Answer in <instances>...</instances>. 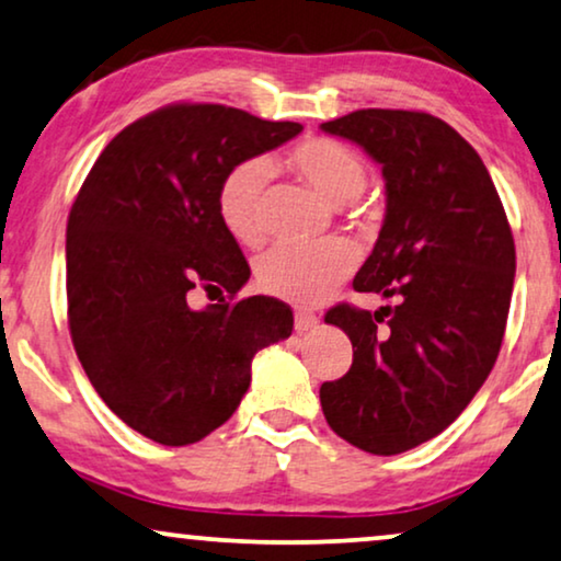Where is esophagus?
I'll return each instance as SVG.
<instances>
[{"label":"esophagus","instance_id":"34e87169","mask_svg":"<svg viewBox=\"0 0 561 561\" xmlns=\"http://www.w3.org/2000/svg\"><path fill=\"white\" fill-rule=\"evenodd\" d=\"M294 324H296V332H311V329L319 324V317H317V313H313V311L298 309Z\"/></svg>","mask_w":561,"mask_h":561}]
</instances>
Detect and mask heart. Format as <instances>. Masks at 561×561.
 I'll return each mask as SVG.
<instances>
[{
	"mask_svg": "<svg viewBox=\"0 0 561 561\" xmlns=\"http://www.w3.org/2000/svg\"><path fill=\"white\" fill-rule=\"evenodd\" d=\"M296 179L332 206H347L363 196L367 165L357 150L334 137H309L283 156ZM271 175L265 160L250 158L237 163L219 183L217 217L225 232L244 248L263 242L260 202ZM357 252L344 240L319 244H278L257 260V286L290 304H317L352 273Z\"/></svg>",
	"mask_w": 561,
	"mask_h": 561,
	"instance_id": "1",
	"label": "heart"
}]
</instances>
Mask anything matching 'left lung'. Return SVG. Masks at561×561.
Listing matches in <instances>:
<instances>
[{
  "mask_svg": "<svg viewBox=\"0 0 561 561\" xmlns=\"http://www.w3.org/2000/svg\"><path fill=\"white\" fill-rule=\"evenodd\" d=\"M321 129L382 165L386 219L352 286L396 298L375 313L350 304L327 313L350 336L352 367L321 386V409L344 442L401 455L442 434L493 370L516 244L485 163L447 122L357 110Z\"/></svg>",
  "mask_w": 561,
  "mask_h": 561,
  "instance_id": "left-lung-1",
  "label": "left lung"
}]
</instances>
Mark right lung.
I'll list each match as a JSON object with an SVG mask.
<instances>
[{
    "label": "right lung",
    "mask_w": 561,
    "mask_h": 561,
    "mask_svg": "<svg viewBox=\"0 0 561 561\" xmlns=\"http://www.w3.org/2000/svg\"><path fill=\"white\" fill-rule=\"evenodd\" d=\"M225 104H168L102 150L66 227L68 329L102 401L129 428L183 447L225 424L250 388L252 357L288 340L294 311L237 298L250 278L217 217L237 163L301 133ZM198 287L225 289L191 310Z\"/></svg>",
    "instance_id": "right-lung-1"
}]
</instances>
